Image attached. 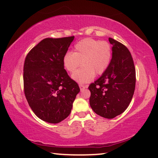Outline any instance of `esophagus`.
<instances>
[{
	"mask_svg": "<svg viewBox=\"0 0 158 158\" xmlns=\"http://www.w3.org/2000/svg\"><path fill=\"white\" fill-rule=\"evenodd\" d=\"M79 87H80V90L82 91L83 89H84L87 88V86H85V85H79Z\"/></svg>",
	"mask_w": 158,
	"mask_h": 158,
	"instance_id": "esophagus-1",
	"label": "esophagus"
}]
</instances>
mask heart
Here are the masks:
<instances>
[{
    "mask_svg": "<svg viewBox=\"0 0 158 158\" xmlns=\"http://www.w3.org/2000/svg\"><path fill=\"white\" fill-rule=\"evenodd\" d=\"M112 47L106 41L91 38H85L74 46L73 53L67 52L62 58L63 67L68 72L73 73L81 62L82 68L72 75V79L80 84L91 82L97 75H102L111 62Z\"/></svg>",
    "mask_w": 158,
    "mask_h": 158,
    "instance_id": "1",
    "label": "heart"
}]
</instances>
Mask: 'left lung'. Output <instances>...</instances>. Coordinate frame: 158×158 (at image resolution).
I'll return each mask as SVG.
<instances>
[{
    "instance_id": "1",
    "label": "left lung",
    "mask_w": 158,
    "mask_h": 158,
    "mask_svg": "<svg viewBox=\"0 0 158 158\" xmlns=\"http://www.w3.org/2000/svg\"><path fill=\"white\" fill-rule=\"evenodd\" d=\"M112 47L111 62L107 70L89 85V103L93 111L111 119L125 111L134 94L135 69L131 54L123 44L109 38Z\"/></svg>"
}]
</instances>
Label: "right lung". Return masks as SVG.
<instances>
[{
  "label": "right lung",
  "instance_id": "add662e5",
  "mask_svg": "<svg viewBox=\"0 0 158 158\" xmlns=\"http://www.w3.org/2000/svg\"><path fill=\"white\" fill-rule=\"evenodd\" d=\"M74 36L44 38L27 55L23 68L24 91L37 117L56 124L70 114L80 92L78 85L64 69L62 58Z\"/></svg>",
  "mask_w": 158,
  "mask_h": 158
}]
</instances>
